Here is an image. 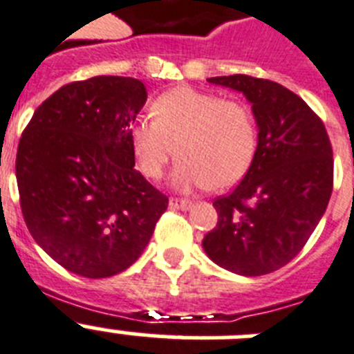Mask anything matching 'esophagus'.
Returning <instances> with one entry per match:
<instances>
[{
	"label": "esophagus",
	"instance_id": "34e87169",
	"mask_svg": "<svg viewBox=\"0 0 354 354\" xmlns=\"http://www.w3.org/2000/svg\"><path fill=\"white\" fill-rule=\"evenodd\" d=\"M171 209H180V210H189L192 207V203L189 200H180V198H171L169 200Z\"/></svg>",
	"mask_w": 354,
	"mask_h": 354
}]
</instances>
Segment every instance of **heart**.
I'll return each mask as SVG.
<instances>
[{"instance_id":"b5f03b06","label":"heart","mask_w":354,"mask_h":354,"mask_svg":"<svg viewBox=\"0 0 354 354\" xmlns=\"http://www.w3.org/2000/svg\"><path fill=\"white\" fill-rule=\"evenodd\" d=\"M151 120L129 127V149L142 176L156 182L169 160L178 163L172 183L182 189L236 185L254 163L257 122L239 100L178 86L158 95L149 106Z\"/></svg>"}]
</instances>
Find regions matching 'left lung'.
Segmentation results:
<instances>
[{"label": "left lung", "mask_w": 354, "mask_h": 354, "mask_svg": "<svg viewBox=\"0 0 354 354\" xmlns=\"http://www.w3.org/2000/svg\"><path fill=\"white\" fill-rule=\"evenodd\" d=\"M243 91L259 126L254 163L232 192L218 196V225L203 250L221 268L266 275L304 248L333 191V149L322 118L283 84L252 75L212 77Z\"/></svg>", "instance_id": "1"}]
</instances>
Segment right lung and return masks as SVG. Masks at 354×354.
Returning <instances> with one entry per match:
<instances>
[{
  "instance_id": "add662e5",
  "label": "right lung",
  "mask_w": 354,
  "mask_h": 354,
  "mask_svg": "<svg viewBox=\"0 0 354 354\" xmlns=\"http://www.w3.org/2000/svg\"><path fill=\"white\" fill-rule=\"evenodd\" d=\"M145 99L133 77L70 82L21 135V212L37 245L68 272L104 279L129 268L167 209L169 198L136 171L129 149Z\"/></svg>"
}]
</instances>
